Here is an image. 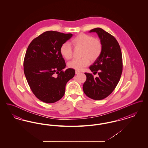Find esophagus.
<instances>
[{
	"mask_svg": "<svg viewBox=\"0 0 148 148\" xmlns=\"http://www.w3.org/2000/svg\"><path fill=\"white\" fill-rule=\"evenodd\" d=\"M79 73H80V71H75V74H79Z\"/></svg>",
	"mask_w": 148,
	"mask_h": 148,
	"instance_id": "obj_1",
	"label": "esophagus"
}]
</instances>
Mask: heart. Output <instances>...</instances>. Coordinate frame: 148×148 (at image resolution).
<instances>
[{"label": "heart", "instance_id": "obj_1", "mask_svg": "<svg viewBox=\"0 0 148 148\" xmlns=\"http://www.w3.org/2000/svg\"><path fill=\"white\" fill-rule=\"evenodd\" d=\"M71 43L75 48H82L81 59H74L68 62L70 68L77 71H82L88 66L91 62H95L100 56L103 49V45L98 38L92 35L81 33L74 38ZM61 55L66 60H69L73 56V49L68 42L63 44L60 47Z\"/></svg>", "mask_w": 148, "mask_h": 148}]
</instances>
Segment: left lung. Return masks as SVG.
Wrapping results in <instances>:
<instances>
[{"mask_svg": "<svg viewBox=\"0 0 148 148\" xmlns=\"http://www.w3.org/2000/svg\"><path fill=\"white\" fill-rule=\"evenodd\" d=\"M90 33L95 32L102 42L100 56L89 69L98 77H94L90 73H85L86 80L83 84V91L89 98L101 100L109 96L119 82L123 71L122 54L116 39L100 28L92 29Z\"/></svg>", "mask_w": 148, "mask_h": 148, "instance_id": "8db88e82", "label": "left lung"}]
</instances>
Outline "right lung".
<instances>
[{
    "mask_svg": "<svg viewBox=\"0 0 148 148\" xmlns=\"http://www.w3.org/2000/svg\"><path fill=\"white\" fill-rule=\"evenodd\" d=\"M72 34L47 31L30 43L24 60V72L35 95L46 103H53L64 95L65 85L74 77L75 70L63 71L66 64L60 49Z\"/></svg>",
    "mask_w": 148,
    "mask_h": 148,
    "instance_id": "right-lung-1",
    "label": "right lung"
}]
</instances>
